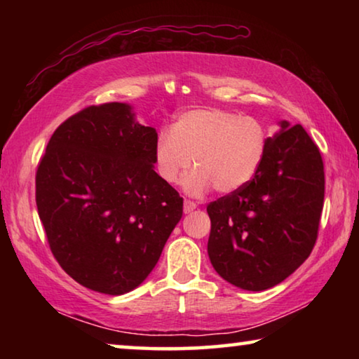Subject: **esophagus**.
<instances>
[{"label": "esophagus", "mask_w": 359, "mask_h": 359, "mask_svg": "<svg viewBox=\"0 0 359 359\" xmlns=\"http://www.w3.org/2000/svg\"><path fill=\"white\" fill-rule=\"evenodd\" d=\"M194 209H196V203L190 201V199H185V203H184V212H185V214H190V212H193Z\"/></svg>", "instance_id": "1"}]
</instances>
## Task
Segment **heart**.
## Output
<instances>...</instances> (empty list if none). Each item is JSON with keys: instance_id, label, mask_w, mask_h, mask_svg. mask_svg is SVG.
<instances>
[{"instance_id": "1", "label": "heart", "mask_w": 359, "mask_h": 359, "mask_svg": "<svg viewBox=\"0 0 359 359\" xmlns=\"http://www.w3.org/2000/svg\"><path fill=\"white\" fill-rule=\"evenodd\" d=\"M271 133L264 120L217 107L180 114L171 130L158 133L154 147L155 171L166 184L184 179L187 193L203 194L214 187L233 193L250 184L269 147Z\"/></svg>"}]
</instances>
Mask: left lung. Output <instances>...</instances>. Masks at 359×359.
<instances>
[{
    "label": "left lung",
    "mask_w": 359,
    "mask_h": 359,
    "mask_svg": "<svg viewBox=\"0 0 359 359\" xmlns=\"http://www.w3.org/2000/svg\"><path fill=\"white\" fill-rule=\"evenodd\" d=\"M250 184L208 204V252L234 287H276L313 250L325 199L320 150L301 125L282 121Z\"/></svg>",
    "instance_id": "1"
}]
</instances>
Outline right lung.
Here are the masks:
<instances>
[{"label": "right lung", "mask_w": 359, "mask_h": 359, "mask_svg": "<svg viewBox=\"0 0 359 359\" xmlns=\"http://www.w3.org/2000/svg\"><path fill=\"white\" fill-rule=\"evenodd\" d=\"M156 131L123 102L88 106L53 133L36 171L48 247L77 283L118 296L160 259L184 199L154 171Z\"/></svg>", "instance_id": "obj_1"}]
</instances>
